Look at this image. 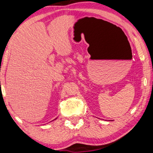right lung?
Returning a JSON list of instances; mask_svg holds the SVG:
<instances>
[{
	"label": "right lung",
	"instance_id": "right-lung-1",
	"mask_svg": "<svg viewBox=\"0 0 153 153\" xmlns=\"http://www.w3.org/2000/svg\"><path fill=\"white\" fill-rule=\"evenodd\" d=\"M56 119H57V118H56V119H55V120H56Z\"/></svg>",
	"mask_w": 153,
	"mask_h": 153
}]
</instances>
